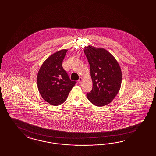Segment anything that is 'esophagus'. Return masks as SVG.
Here are the masks:
<instances>
[{
  "label": "esophagus",
  "mask_w": 156,
  "mask_h": 156,
  "mask_svg": "<svg viewBox=\"0 0 156 156\" xmlns=\"http://www.w3.org/2000/svg\"><path fill=\"white\" fill-rule=\"evenodd\" d=\"M83 80V78H82V77H80V78H79V80H78V83H82V81Z\"/></svg>",
  "instance_id": "1"
}]
</instances>
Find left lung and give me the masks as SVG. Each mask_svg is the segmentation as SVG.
<instances>
[{
	"mask_svg": "<svg viewBox=\"0 0 156 156\" xmlns=\"http://www.w3.org/2000/svg\"><path fill=\"white\" fill-rule=\"evenodd\" d=\"M89 63L93 89L87 94L89 101L97 106L110 104L120 90L122 71L113 55L104 48L85 47Z\"/></svg>",
	"mask_w": 156,
	"mask_h": 156,
	"instance_id": "obj_1",
	"label": "left lung"
}]
</instances>
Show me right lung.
<instances>
[{
	"label": "right lung",
	"instance_id": "right-lung-1",
	"mask_svg": "<svg viewBox=\"0 0 156 156\" xmlns=\"http://www.w3.org/2000/svg\"><path fill=\"white\" fill-rule=\"evenodd\" d=\"M67 49H62L50 55L38 71L37 82L38 90L47 103L58 106L66 101L76 82L70 80L62 67Z\"/></svg>",
	"mask_w": 156,
	"mask_h": 156
}]
</instances>
